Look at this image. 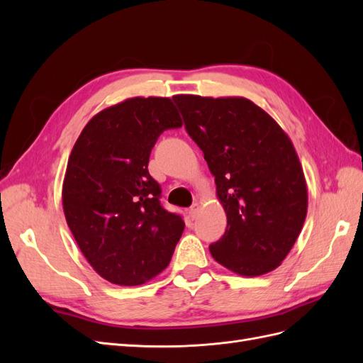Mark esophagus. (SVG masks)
<instances>
[{"label":"esophagus","instance_id":"obj_1","mask_svg":"<svg viewBox=\"0 0 363 363\" xmlns=\"http://www.w3.org/2000/svg\"><path fill=\"white\" fill-rule=\"evenodd\" d=\"M199 213H200V204L195 203V204L189 208V216H191L192 219H195L196 216H199Z\"/></svg>","mask_w":363,"mask_h":363}]
</instances>
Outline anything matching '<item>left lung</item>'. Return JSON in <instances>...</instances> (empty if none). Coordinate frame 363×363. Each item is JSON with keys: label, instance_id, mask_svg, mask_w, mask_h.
Segmentation results:
<instances>
[{"label": "left lung", "instance_id": "obj_1", "mask_svg": "<svg viewBox=\"0 0 363 363\" xmlns=\"http://www.w3.org/2000/svg\"><path fill=\"white\" fill-rule=\"evenodd\" d=\"M188 135L215 175L227 228L208 247L239 276L276 269L298 238L307 213L304 172L289 136L242 96L175 95Z\"/></svg>", "mask_w": 363, "mask_h": 363}]
</instances>
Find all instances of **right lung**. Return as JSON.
<instances>
[{"instance_id":"1","label":"right lung","mask_w":363,"mask_h":363,"mask_svg":"<svg viewBox=\"0 0 363 363\" xmlns=\"http://www.w3.org/2000/svg\"><path fill=\"white\" fill-rule=\"evenodd\" d=\"M182 124L171 98L135 96L96 113L75 142L63 212L83 256L107 281L138 286L169 265L184 223L162 207L148 160L163 131Z\"/></svg>"}]
</instances>
